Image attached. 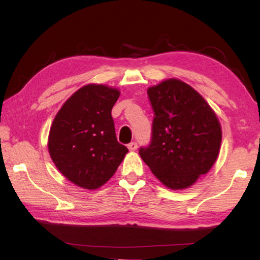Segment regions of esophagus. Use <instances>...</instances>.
Here are the masks:
<instances>
[{
    "label": "esophagus",
    "instance_id": "1",
    "mask_svg": "<svg viewBox=\"0 0 260 260\" xmlns=\"http://www.w3.org/2000/svg\"><path fill=\"white\" fill-rule=\"evenodd\" d=\"M137 147H138V145H137V142H135V141L130 142V144L128 145V148H129V150H130V151H135V150H137Z\"/></svg>",
    "mask_w": 260,
    "mask_h": 260
}]
</instances>
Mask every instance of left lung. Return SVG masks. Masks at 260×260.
<instances>
[{
    "label": "left lung",
    "mask_w": 260,
    "mask_h": 260,
    "mask_svg": "<svg viewBox=\"0 0 260 260\" xmlns=\"http://www.w3.org/2000/svg\"><path fill=\"white\" fill-rule=\"evenodd\" d=\"M155 118L142 160L171 189H184L208 173L219 156V119L202 95L177 78L147 89Z\"/></svg>",
    "instance_id": "1"
}]
</instances>
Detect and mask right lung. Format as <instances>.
I'll use <instances>...</instances> for the list:
<instances>
[{
	"instance_id": "add662e5",
	"label": "right lung",
	"mask_w": 260,
	"mask_h": 260,
	"mask_svg": "<svg viewBox=\"0 0 260 260\" xmlns=\"http://www.w3.org/2000/svg\"><path fill=\"white\" fill-rule=\"evenodd\" d=\"M119 96L118 88L88 84L62 104L52 121L49 155L58 171L79 187L102 186L128 152L116 140L111 115Z\"/></svg>"
}]
</instances>
